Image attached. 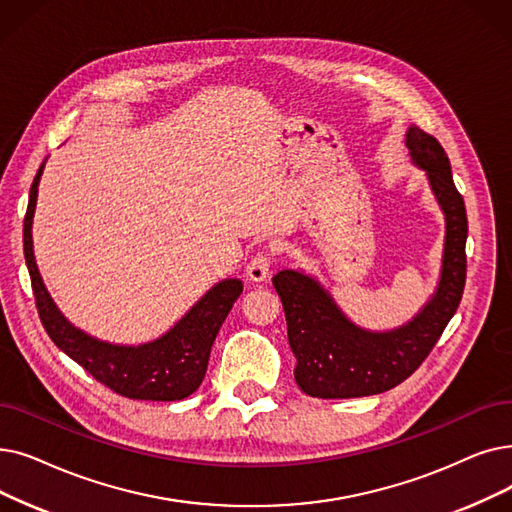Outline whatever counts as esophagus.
<instances>
[{"mask_svg": "<svg viewBox=\"0 0 512 512\" xmlns=\"http://www.w3.org/2000/svg\"><path fill=\"white\" fill-rule=\"evenodd\" d=\"M272 270V255L268 251H259L247 265V276L253 282H263L270 276Z\"/></svg>", "mask_w": 512, "mask_h": 512, "instance_id": "1", "label": "esophagus"}]
</instances>
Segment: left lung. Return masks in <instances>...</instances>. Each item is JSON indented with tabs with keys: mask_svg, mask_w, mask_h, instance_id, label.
I'll use <instances>...</instances> for the list:
<instances>
[{
	"mask_svg": "<svg viewBox=\"0 0 512 512\" xmlns=\"http://www.w3.org/2000/svg\"><path fill=\"white\" fill-rule=\"evenodd\" d=\"M406 146L412 161L427 171L446 213V249L437 293L406 326L368 332L351 324L314 278L293 270L278 272L272 282L284 307L288 343L297 358L295 381L311 397H364L404 383L427 360L460 305L469 234L462 194L454 186L446 150L431 133L412 125Z\"/></svg>",
	"mask_w": 512,
	"mask_h": 512,
	"instance_id": "8db88e82",
	"label": "left lung"
}]
</instances>
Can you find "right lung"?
<instances>
[{
    "label": "right lung",
    "mask_w": 512,
    "mask_h": 512,
    "mask_svg": "<svg viewBox=\"0 0 512 512\" xmlns=\"http://www.w3.org/2000/svg\"><path fill=\"white\" fill-rule=\"evenodd\" d=\"M41 171L43 165L39 167L29 192L22 244H25L37 314L54 345L83 366L96 381L123 397L148 399V402H177V399L192 395L205 379L213 341L242 293V282L224 280L213 286L167 335L152 343L125 347L85 335L64 320L43 286L35 265L31 224Z\"/></svg>",
    "instance_id": "obj_1"
}]
</instances>
